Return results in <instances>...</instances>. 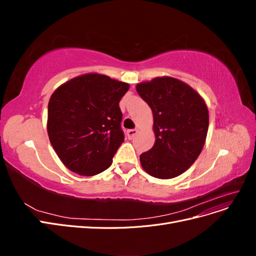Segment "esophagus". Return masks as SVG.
I'll return each mask as SVG.
<instances>
[{"mask_svg":"<svg viewBox=\"0 0 256 256\" xmlns=\"http://www.w3.org/2000/svg\"><path fill=\"white\" fill-rule=\"evenodd\" d=\"M138 134V129H129L127 130V136L129 140H132L134 136Z\"/></svg>","mask_w":256,"mask_h":256,"instance_id":"34e87169","label":"esophagus"}]
</instances>
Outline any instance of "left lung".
<instances>
[{
  "label": "left lung",
  "mask_w": 256,
  "mask_h": 256,
  "mask_svg": "<svg viewBox=\"0 0 256 256\" xmlns=\"http://www.w3.org/2000/svg\"><path fill=\"white\" fill-rule=\"evenodd\" d=\"M136 88L152 111L156 136L152 148L140 156L142 168L160 180L180 176L194 164L205 144L209 115L204 99L172 76L138 83Z\"/></svg>",
  "instance_id": "8db88e82"
}]
</instances>
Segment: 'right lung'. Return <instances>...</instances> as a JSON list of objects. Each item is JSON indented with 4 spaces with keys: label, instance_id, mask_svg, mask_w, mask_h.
I'll list each match as a JSON object with an SVG mask.
<instances>
[{
    "label": "right lung",
    "instance_id": "1",
    "mask_svg": "<svg viewBox=\"0 0 256 256\" xmlns=\"http://www.w3.org/2000/svg\"><path fill=\"white\" fill-rule=\"evenodd\" d=\"M129 84L99 74H85L58 88L48 104L47 130L58 158L70 171L104 172L124 142L122 97Z\"/></svg>",
    "mask_w": 256,
    "mask_h": 256
}]
</instances>
